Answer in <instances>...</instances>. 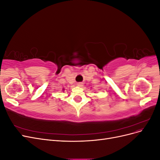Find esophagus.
Returning <instances> with one entry per match:
<instances>
[{
  "label": "esophagus",
  "instance_id": "esophagus-1",
  "mask_svg": "<svg viewBox=\"0 0 160 160\" xmlns=\"http://www.w3.org/2000/svg\"><path fill=\"white\" fill-rule=\"evenodd\" d=\"M83 85V84L82 83H81V82H79V83H77V86H79V87H82Z\"/></svg>",
  "mask_w": 160,
  "mask_h": 160
}]
</instances>
